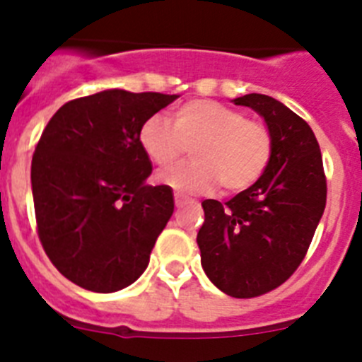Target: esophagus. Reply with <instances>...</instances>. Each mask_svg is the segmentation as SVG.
<instances>
[{
    "label": "esophagus",
    "instance_id": "obj_1",
    "mask_svg": "<svg viewBox=\"0 0 362 362\" xmlns=\"http://www.w3.org/2000/svg\"><path fill=\"white\" fill-rule=\"evenodd\" d=\"M174 201H175V206H183V204L187 203V197L181 196L179 192H175V194H174Z\"/></svg>",
    "mask_w": 362,
    "mask_h": 362
}]
</instances>
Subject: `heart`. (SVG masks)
<instances>
[{
	"instance_id": "obj_1",
	"label": "heart",
	"mask_w": 362,
	"mask_h": 362,
	"mask_svg": "<svg viewBox=\"0 0 362 362\" xmlns=\"http://www.w3.org/2000/svg\"><path fill=\"white\" fill-rule=\"evenodd\" d=\"M139 145L158 166L183 158L192 146L194 161L172 166L159 181L181 194H203L219 183L228 194L254 187L274 153L267 123L248 119L245 112L214 101L190 99L172 112V124L152 116L139 129Z\"/></svg>"
}]
</instances>
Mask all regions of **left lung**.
<instances>
[{"instance_id":"1","label":"left lung","mask_w":362,"mask_h":362,"mask_svg":"<svg viewBox=\"0 0 362 362\" xmlns=\"http://www.w3.org/2000/svg\"><path fill=\"white\" fill-rule=\"evenodd\" d=\"M264 117L274 153L263 177L226 203L204 199L197 233L204 274L238 299L276 290L305 259L326 206L322 156L310 124L263 94L233 99Z\"/></svg>"}]
</instances>
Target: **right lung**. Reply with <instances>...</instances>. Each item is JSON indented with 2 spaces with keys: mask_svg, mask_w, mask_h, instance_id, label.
Returning <instances> with one entry per match:
<instances>
[{
  "mask_svg": "<svg viewBox=\"0 0 362 362\" xmlns=\"http://www.w3.org/2000/svg\"><path fill=\"white\" fill-rule=\"evenodd\" d=\"M177 95L103 90L50 117L32 156L37 235L74 284L110 293L132 284L174 212L172 188L145 185L139 129Z\"/></svg>",
  "mask_w": 362,
  "mask_h": 362,
  "instance_id": "obj_1",
  "label": "right lung"
}]
</instances>
